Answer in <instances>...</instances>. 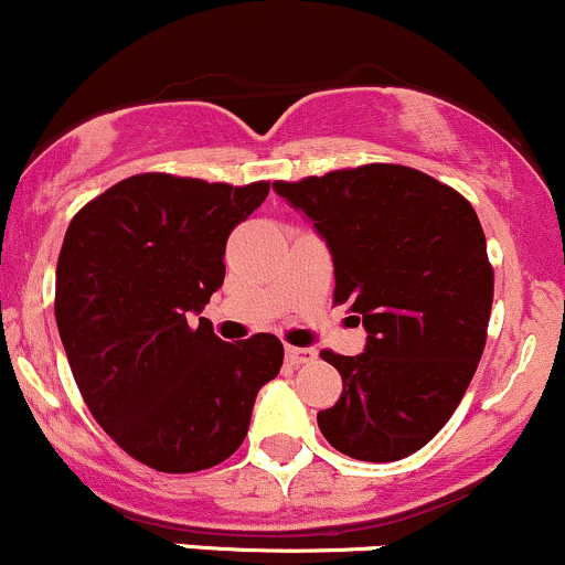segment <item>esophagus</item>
<instances>
[{
	"label": "esophagus",
	"instance_id": "1",
	"mask_svg": "<svg viewBox=\"0 0 565 565\" xmlns=\"http://www.w3.org/2000/svg\"><path fill=\"white\" fill-rule=\"evenodd\" d=\"M315 354H317V352L309 350V347H288V350H285V358H288L294 365L312 363Z\"/></svg>",
	"mask_w": 565,
	"mask_h": 565
}]
</instances>
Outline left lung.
I'll return each instance as SVG.
<instances>
[{
    "instance_id": "1",
    "label": "left lung",
    "mask_w": 565,
    "mask_h": 565,
    "mask_svg": "<svg viewBox=\"0 0 565 565\" xmlns=\"http://www.w3.org/2000/svg\"><path fill=\"white\" fill-rule=\"evenodd\" d=\"M275 192L307 215L333 256V303L367 331L358 358L322 350L341 397L317 414L335 451L397 461L454 416L486 350L493 266L475 207L422 170L371 162Z\"/></svg>"
}]
</instances>
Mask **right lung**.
<instances>
[{"label":"right lung","mask_w":565,"mask_h":565,"mask_svg":"<svg viewBox=\"0 0 565 565\" xmlns=\"http://www.w3.org/2000/svg\"><path fill=\"white\" fill-rule=\"evenodd\" d=\"M269 194L138 173L87 202L55 269V322L82 401L106 435L160 472H200L243 446L282 344L221 341L200 315L226 275V239Z\"/></svg>","instance_id":"obj_1"}]
</instances>
